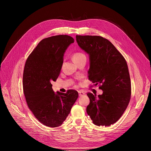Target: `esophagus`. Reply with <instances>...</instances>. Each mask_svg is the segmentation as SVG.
Returning <instances> with one entry per match:
<instances>
[{"mask_svg":"<svg viewBox=\"0 0 151 151\" xmlns=\"http://www.w3.org/2000/svg\"><path fill=\"white\" fill-rule=\"evenodd\" d=\"M78 93H79V96H81L84 95L85 94V92H84L83 91L81 90V91H78Z\"/></svg>","mask_w":151,"mask_h":151,"instance_id":"esophagus-1","label":"esophagus"}]
</instances>
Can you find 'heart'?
Returning <instances> with one entry per match:
<instances>
[{"mask_svg": "<svg viewBox=\"0 0 151 151\" xmlns=\"http://www.w3.org/2000/svg\"><path fill=\"white\" fill-rule=\"evenodd\" d=\"M83 58H86V57L83 53H82L81 52H75L72 55V59L74 62L80 60Z\"/></svg>", "mask_w": 151, "mask_h": 151, "instance_id": "b5f03b06", "label": "heart"}]
</instances>
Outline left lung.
<instances>
[{"mask_svg": "<svg viewBox=\"0 0 151 151\" xmlns=\"http://www.w3.org/2000/svg\"><path fill=\"white\" fill-rule=\"evenodd\" d=\"M78 45L90 57L88 79L103 90L102 95L88 93L86 112L98 126L117 121L130 100L131 83L127 62L116 47L103 37L76 36Z\"/></svg>", "mask_w": 151, "mask_h": 151, "instance_id": "left-lung-1", "label": "left lung"}]
</instances>
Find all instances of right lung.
<instances>
[{"label":"right lung","mask_w":151,"mask_h":151,"mask_svg":"<svg viewBox=\"0 0 151 151\" xmlns=\"http://www.w3.org/2000/svg\"><path fill=\"white\" fill-rule=\"evenodd\" d=\"M74 39L58 35L43 39L26 60L23 73V91L28 107L35 117L49 127L60 126L78 97V91L55 93L52 81L59 76L65 52Z\"/></svg>","instance_id":"1"}]
</instances>
